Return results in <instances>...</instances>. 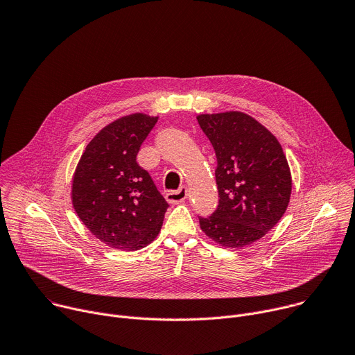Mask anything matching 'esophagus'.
<instances>
[{
  "label": "esophagus",
  "instance_id": "esophagus-1",
  "mask_svg": "<svg viewBox=\"0 0 355 355\" xmlns=\"http://www.w3.org/2000/svg\"><path fill=\"white\" fill-rule=\"evenodd\" d=\"M188 196V188L181 187L177 191H168L166 193V199L170 202V204H180V202H184Z\"/></svg>",
  "mask_w": 355,
  "mask_h": 355
}]
</instances>
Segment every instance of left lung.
<instances>
[{
  "mask_svg": "<svg viewBox=\"0 0 355 355\" xmlns=\"http://www.w3.org/2000/svg\"><path fill=\"white\" fill-rule=\"evenodd\" d=\"M198 123L218 160V209L199 225L222 247L239 248L264 237L284 216L291 170L278 139L252 116L229 111L200 114Z\"/></svg>",
  "mask_w": 355,
  "mask_h": 355,
  "instance_id": "1",
  "label": "left lung"
}]
</instances>
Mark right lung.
Returning a JSON list of instances; mask_svg holds the SVG:
<instances>
[{
	"instance_id": "add662e5",
	"label": "right lung",
	"mask_w": 355,
	"mask_h": 355,
	"mask_svg": "<svg viewBox=\"0 0 355 355\" xmlns=\"http://www.w3.org/2000/svg\"><path fill=\"white\" fill-rule=\"evenodd\" d=\"M159 116L130 114L101 129L87 144L71 185L73 208L108 247L135 251L153 241L168 204L136 156Z\"/></svg>"
}]
</instances>
